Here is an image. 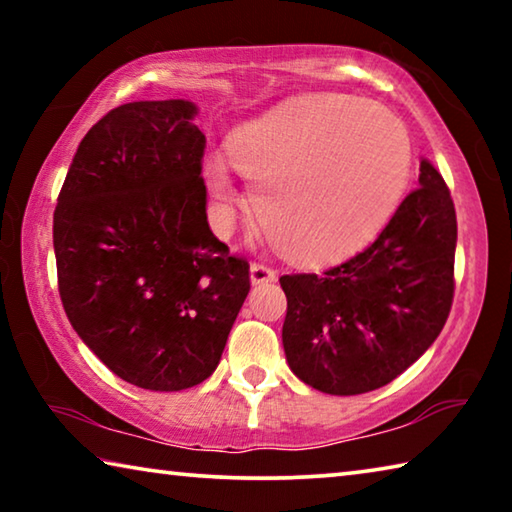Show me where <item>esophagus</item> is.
Instances as JSON below:
<instances>
[{
    "mask_svg": "<svg viewBox=\"0 0 512 512\" xmlns=\"http://www.w3.org/2000/svg\"><path fill=\"white\" fill-rule=\"evenodd\" d=\"M275 280V271L268 268L266 264H250V282L253 284H264V282H273Z\"/></svg>",
    "mask_w": 512,
    "mask_h": 512,
    "instance_id": "esophagus-1",
    "label": "esophagus"
}]
</instances>
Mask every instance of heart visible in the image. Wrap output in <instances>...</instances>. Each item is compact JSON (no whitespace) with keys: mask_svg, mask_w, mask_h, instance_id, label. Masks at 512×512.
Instances as JSON below:
<instances>
[{"mask_svg":"<svg viewBox=\"0 0 512 512\" xmlns=\"http://www.w3.org/2000/svg\"><path fill=\"white\" fill-rule=\"evenodd\" d=\"M228 153L255 189L259 223L293 262L357 250L393 214L411 167V142L391 112L350 94L293 99L230 137ZM210 219L228 230L244 205L230 164L203 167Z\"/></svg>","mask_w":512,"mask_h":512,"instance_id":"heart-1","label":"heart"}]
</instances>
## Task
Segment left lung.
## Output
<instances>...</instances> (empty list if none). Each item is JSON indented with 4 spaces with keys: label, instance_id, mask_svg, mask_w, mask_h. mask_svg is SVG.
Wrapping results in <instances>:
<instances>
[{
    "label": "left lung",
    "instance_id": "left-lung-1",
    "mask_svg": "<svg viewBox=\"0 0 512 512\" xmlns=\"http://www.w3.org/2000/svg\"><path fill=\"white\" fill-rule=\"evenodd\" d=\"M420 187L379 237L323 273L282 275V345L293 375L329 395H361L402 375L445 327L454 300L456 210L420 160Z\"/></svg>",
    "mask_w": 512,
    "mask_h": 512
}]
</instances>
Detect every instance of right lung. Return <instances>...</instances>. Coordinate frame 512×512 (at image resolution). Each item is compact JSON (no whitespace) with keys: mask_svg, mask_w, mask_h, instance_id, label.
<instances>
[{"mask_svg":"<svg viewBox=\"0 0 512 512\" xmlns=\"http://www.w3.org/2000/svg\"><path fill=\"white\" fill-rule=\"evenodd\" d=\"M192 101H133L83 137L54 212L58 291L81 341L128 384L183 391L219 366L248 262L207 223Z\"/></svg>","mask_w":512,"mask_h":512,"instance_id":"obj_1","label":"right lung"}]
</instances>
